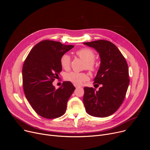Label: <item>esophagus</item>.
Returning a JSON list of instances; mask_svg holds the SVG:
<instances>
[{
    "label": "esophagus",
    "instance_id": "esophagus-1",
    "mask_svg": "<svg viewBox=\"0 0 150 150\" xmlns=\"http://www.w3.org/2000/svg\"><path fill=\"white\" fill-rule=\"evenodd\" d=\"M74 86H75V87L76 88H80V87H81V86H79V85H78V84H74Z\"/></svg>",
    "mask_w": 150,
    "mask_h": 150
}]
</instances>
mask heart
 Returning <instances> with one entry per match:
<instances>
[{
  "mask_svg": "<svg viewBox=\"0 0 150 150\" xmlns=\"http://www.w3.org/2000/svg\"><path fill=\"white\" fill-rule=\"evenodd\" d=\"M77 56L85 62L84 67L91 71H93L96 69V62L94 59L96 54L94 52L88 48H83L76 52ZM71 59L69 54H63L60 59L61 67L64 70H69L70 67ZM65 79L74 84H80L89 79L88 75L84 72H70L65 75Z\"/></svg>",
  "mask_w": 150,
  "mask_h": 150,
  "instance_id": "heart-1",
  "label": "heart"
}]
</instances>
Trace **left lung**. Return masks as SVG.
Listing matches in <instances>:
<instances>
[{
    "label": "left lung",
    "instance_id": "left-lung-1",
    "mask_svg": "<svg viewBox=\"0 0 150 150\" xmlns=\"http://www.w3.org/2000/svg\"><path fill=\"white\" fill-rule=\"evenodd\" d=\"M84 44L95 49L99 53L100 66L93 84L98 91L84 87L83 103L86 111L97 117L113 114L122 104L129 83L128 67L120 50L112 42L98 40Z\"/></svg>",
    "mask_w": 150,
    "mask_h": 150
}]
</instances>
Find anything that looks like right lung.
Wrapping results in <instances>:
<instances>
[{"label": "right lung", "instance_id": "1", "mask_svg": "<svg viewBox=\"0 0 150 150\" xmlns=\"http://www.w3.org/2000/svg\"><path fill=\"white\" fill-rule=\"evenodd\" d=\"M74 47L44 40L34 46L23 63L22 82L25 97L35 111L45 119L64 115L67 101L75 89L70 81H64L57 89L52 84L62 70L61 57Z\"/></svg>", "mask_w": 150, "mask_h": 150}]
</instances>
